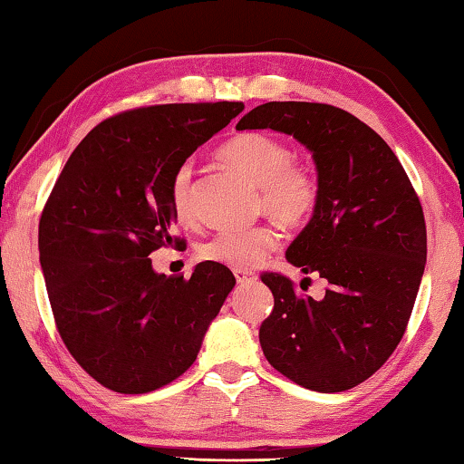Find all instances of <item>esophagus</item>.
I'll use <instances>...</instances> for the list:
<instances>
[{
  "label": "esophagus",
  "mask_w": 464,
  "mask_h": 464,
  "mask_svg": "<svg viewBox=\"0 0 464 464\" xmlns=\"http://www.w3.org/2000/svg\"><path fill=\"white\" fill-rule=\"evenodd\" d=\"M233 274H235V278H237L239 285H249V282L257 280L256 272H251V270H233Z\"/></svg>",
  "instance_id": "obj_1"
}]
</instances>
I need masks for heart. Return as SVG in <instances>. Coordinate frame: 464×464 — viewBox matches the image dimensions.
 <instances>
[{
  "label": "heart",
  "instance_id": "obj_1",
  "mask_svg": "<svg viewBox=\"0 0 464 464\" xmlns=\"http://www.w3.org/2000/svg\"><path fill=\"white\" fill-rule=\"evenodd\" d=\"M221 157L235 169L260 186V210L286 227L304 225L315 215L321 200V184L315 169L295 160V149L266 132H241L221 147ZM194 163L176 168L169 182V204L178 221L192 223ZM278 246V233L270 225L251 229H227L208 237L198 247L204 262L227 268L249 270Z\"/></svg>",
  "mask_w": 464,
  "mask_h": 464
}]
</instances>
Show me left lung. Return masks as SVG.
Returning a JSON list of instances; mask_svg holds the SVG:
<instances>
[{
  "label": "left lung",
  "instance_id": "1",
  "mask_svg": "<svg viewBox=\"0 0 464 464\" xmlns=\"http://www.w3.org/2000/svg\"><path fill=\"white\" fill-rule=\"evenodd\" d=\"M237 129L293 135L313 151L321 184L286 260L325 278V296L315 301L285 274L264 272L274 295L260 327L264 356L304 389L348 391L387 362L410 324L428 254L420 196L382 137L342 108L268 102Z\"/></svg>",
  "mask_w": 464,
  "mask_h": 464
}]
</instances>
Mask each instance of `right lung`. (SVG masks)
Here are the masks:
<instances>
[{"instance_id":"1","label":"right lung","mask_w":464,"mask_h":464,"mask_svg":"<svg viewBox=\"0 0 464 464\" xmlns=\"http://www.w3.org/2000/svg\"><path fill=\"white\" fill-rule=\"evenodd\" d=\"M241 110H124L85 135L54 182L38 223L46 293L69 354L102 387L143 395L182 376L235 286L227 266L202 262L190 278H166L149 256L184 246L171 176Z\"/></svg>"}]
</instances>
